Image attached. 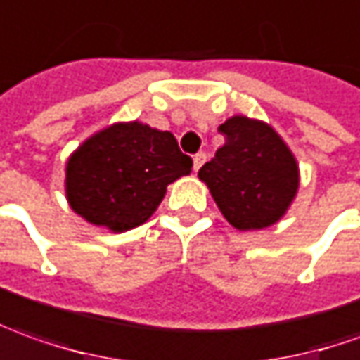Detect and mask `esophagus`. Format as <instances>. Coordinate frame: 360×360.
Returning <instances> with one entry per match:
<instances>
[{
	"label": "esophagus",
	"mask_w": 360,
	"mask_h": 360,
	"mask_svg": "<svg viewBox=\"0 0 360 360\" xmlns=\"http://www.w3.org/2000/svg\"><path fill=\"white\" fill-rule=\"evenodd\" d=\"M205 161H207V155H205L202 151H199V153H197V155L193 158V169L199 171V169H200V165H202Z\"/></svg>",
	"instance_id": "obj_1"
}]
</instances>
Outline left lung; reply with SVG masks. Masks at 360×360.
Segmentation results:
<instances>
[{
  "label": "left lung",
  "mask_w": 360,
  "mask_h": 360,
  "mask_svg": "<svg viewBox=\"0 0 360 360\" xmlns=\"http://www.w3.org/2000/svg\"><path fill=\"white\" fill-rule=\"evenodd\" d=\"M224 146L199 169L224 219L238 231L282 219L300 185L297 161L268 124L232 116L219 128Z\"/></svg>",
  "instance_id": "left-lung-1"
}]
</instances>
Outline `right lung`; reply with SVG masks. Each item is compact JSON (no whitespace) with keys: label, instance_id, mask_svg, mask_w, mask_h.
<instances>
[{"label":"right lung","instance_id":"1","mask_svg":"<svg viewBox=\"0 0 360 360\" xmlns=\"http://www.w3.org/2000/svg\"><path fill=\"white\" fill-rule=\"evenodd\" d=\"M193 160L171 131L139 122L114 124L88 138L67 163L70 209L114 232L148 221L167 185L189 175Z\"/></svg>","mask_w":360,"mask_h":360}]
</instances>
